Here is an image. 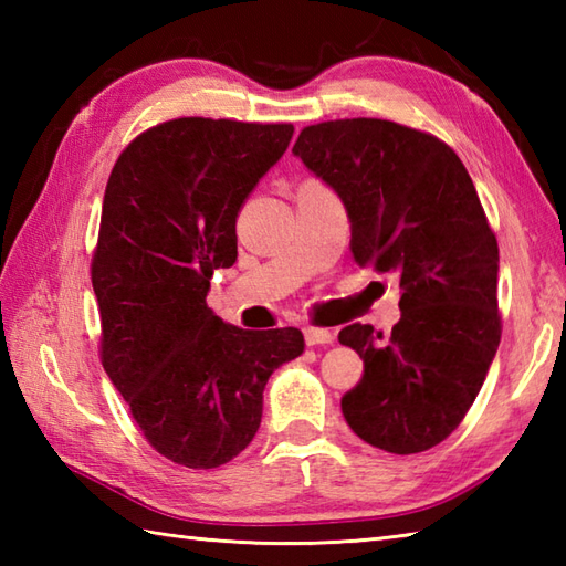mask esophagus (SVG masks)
Segmentation results:
<instances>
[{
    "instance_id": "34e87169",
    "label": "esophagus",
    "mask_w": 566,
    "mask_h": 566,
    "mask_svg": "<svg viewBox=\"0 0 566 566\" xmlns=\"http://www.w3.org/2000/svg\"><path fill=\"white\" fill-rule=\"evenodd\" d=\"M304 340L306 345H328L333 343V335L331 331H323V328H304Z\"/></svg>"
}]
</instances>
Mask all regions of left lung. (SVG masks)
<instances>
[{
	"label": "left lung",
	"mask_w": 566,
	"mask_h": 566,
	"mask_svg": "<svg viewBox=\"0 0 566 566\" xmlns=\"http://www.w3.org/2000/svg\"><path fill=\"white\" fill-rule=\"evenodd\" d=\"M292 153L340 197L359 268L401 280L389 338L353 323L338 340L365 375L343 396L355 436L394 454L436 448L474 403L501 340L499 245L457 153L381 118L304 128Z\"/></svg>",
	"instance_id": "1"
}]
</instances>
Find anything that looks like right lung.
Returning <instances> with one entry per match:
<instances>
[{
  "mask_svg": "<svg viewBox=\"0 0 566 566\" xmlns=\"http://www.w3.org/2000/svg\"><path fill=\"white\" fill-rule=\"evenodd\" d=\"M292 136V124L175 118L130 143L106 182L92 260L102 365L175 464L243 452L264 384L304 353L298 328L252 333L207 306L213 272L238 258V211Z\"/></svg>",
  "mask_w": 566,
  "mask_h": 566,
  "instance_id": "1",
  "label": "right lung"
}]
</instances>
